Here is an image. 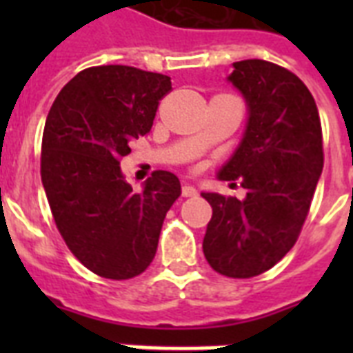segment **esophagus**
Instances as JSON below:
<instances>
[{"label": "esophagus", "instance_id": "obj_1", "mask_svg": "<svg viewBox=\"0 0 353 353\" xmlns=\"http://www.w3.org/2000/svg\"><path fill=\"white\" fill-rule=\"evenodd\" d=\"M181 194H183V198H194V196H198V190L185 183L181 188Z\"/></svg>", "mask_w": 353, "mask_h": 353}]
</instances>
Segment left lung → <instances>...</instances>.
Wrapping results in <instances>:
<instances>
[{
  "instance_id": "8db88e82",
  "label": "left lung",
  "mask_w": 353,
  "mask_h": 353,
  "mask_svg": "<svg viewBox=\"0 0 353 353\" xmlns=\"http://www.w3.org/2000/svg\"><path fill=\"white\" fill-rule=\"evenodd\" d=\"M232 65L229 80L245 97L249 122L218 177L238 179L247 198L201 194L212 207L203 252L216 273L251 279L299 240L323 172V128L315 99L290 69L265 60Z\"/></svg>"
}]
</instances>
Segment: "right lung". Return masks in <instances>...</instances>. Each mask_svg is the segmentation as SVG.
Returning a JSON list of instances; mask_svg holds the SVG:
<instances>
[{
    "label": "right lung",
    "mask_w": 353,
    "mask_h": 353,
    "mask_svg": "<svg viewBox=\"0 0 353 353\" xmlns=\"http://www.w3.org/2000/svg\"><path fill=\"white\" fill-rule=\"evenodd\" d=\"M170 77L130 65L80 71L58 93L41 139L40 172L52 220L80 263L102 279L146 271L181 185L155 170L143 192L121 174L130 143L150 133Z\"/></svg>",
    "instance_id": "1"
}]
</instances>
